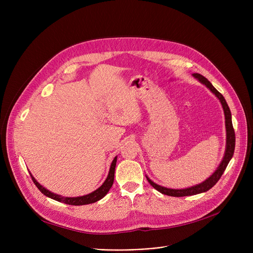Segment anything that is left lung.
I'll list each match as a JSON object with an SVG mask.
<instances>
[{"mask_svg": "<svg viewBox=\"0 0 253 253\" xmlns=\"http://www.w3.org/2000/svg\"><path fill=\"white\" fill-rule=\"evenodd\" d=\"M193 77L196 78L199 82L202 83L203 85H205L212 93H213V94L218 98V100L220 101V103L222 105L223 113H224L225 134H227V138H225V151H224V155H223L221 162L219 163L218 167L216 168V170L213 172V173H212L203 182L198 183L196 185H193V187H190V188H185V189L165 188V187H162V185H160V184L155 183L153 180H151L148 177V175H145L148 181L151 183V185L154 189H156L158 192H160L164 195L171 196V197L193 196V195L201 194V193H205V192L209 191L218 181V179L221 177L223 171L225 170V168H227L229 162L231 161V159L233 158L234 151H235V141H236L235 131H234V128H233V123H232V114H231V111H230V108H229L227 101H225L224 97L213 87V85H212L205 77H203L200 74H193Z\"/></svg>", "mask_w": 253, "mask_h": 253, "instance_id": "1", "label": "left lung"}]
</instances>
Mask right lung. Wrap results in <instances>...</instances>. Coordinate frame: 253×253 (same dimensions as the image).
<instances>
[{"label":"right lung","instance_id":"obj_1","mask_svg":"<svg viewBox=\"0 0 253 253\" xmlns=\"http://www.w3.org/2000/svg\"><path fill=\"white\" fill-rule=\"evenodd\" d=\"M116 163H117V156L114 158V160L111 164L108 177H106V179L104 180V182L100 185V187L97 190H95L94 192H92L88 195L80 196V197H62L61 195H57V194L52 193L51 191L44 188L42 184H40L37 181V179L33 176L31 172H30V174L32 176V179H33L34 183L37 185V188L40 191H41L45 196H47L48 198H51V199H53V200L58 201V202H62V203H65V204L80 206V205H87V204H91V203H95V202L99 201L100 199H102L106 194H108V192L110 191V189L112 188V185L114 183Z\"/></svg>","mask_w":253,"mask_h":253}]
</instances>
